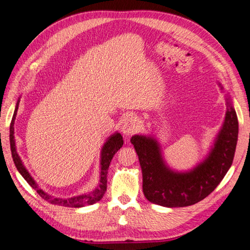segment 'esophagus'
<instances>
[{"instance_id":"34e87169","label":"esophagus","mask_w":250,"mask_h":250,"mask_svg":"<svg viewBox=\"0 0 250 250\" xmlns=\"http://www.w3.org/2000/svg\"><path fill=\"white\" fill-rule=\"evenodd\" d=\"M122 132L125 135H130L137 132L140 129V121L135 117H129L127 118L122 125Z\"/></svg>"}]
</instances>
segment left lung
Wrapping results in <instances>:
<instances>
[{
	"mask_svg": "<svg viewBox=\"0 0 250 250\" xmlns=\"http://www.w3.org/2000/svg\"><path fill=\"white\" fill-rule=\"evenodd\" d=\"M238 131L237 113L228 99L225 120L214 148L207 160L186 173L173 172L165 165L154 139L133 135L130 142L139 156L145 197L150 202L167 208L188 207L208 197L230 168Z\"/></svg>",
	"mask_w": 250,
	"mask_h": 250,
	"instance_id": "obj_1",
	"label": "left lung"
}]
</instances>
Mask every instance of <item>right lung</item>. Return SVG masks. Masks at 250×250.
Instances as JSON below:
<instances>
[{
    "label": "right lung",
    "instance_id": "right-lung-1",
    "mask_svg": "<svg viewBox=\"0 0 250 250\" xmlns=\"http://www.w3.org/2000/svg\"><path fill=\"white\" fill-rule=\"evenodd\" d=\"M19 102L17 104L16 110H14L13 117L10 123V148H11V154L14 165H16L17 169L21 173V175L26 179L27 183L31 186L34 190L39 193V195L42 199L46 201L52 203V204H56V206H62V207H69V208H81L84 206H89V204H94L98 201H100L103 197V195L106 192V188H107V170L109 167V164L112 160L113 155L117 153V151L123 146V138L120 133H115L112 134L111 137L106 141V143L104 144V146L102 148V152H101V178H100V184L99 187H98L96 190H94L92 193L84 194V195H80L76 196V197H72V198H54L51 197L47 193H44L42 190L37 187L35 184V181L31 177V175L28 173L26 168L22 165L21 158L19 154L17 153V149H16V141H14V120H16V116L18 112L19 108Z\"/></svg>",
    "mask_w": 250,
    "mask_h": 250
}]
</instances>
